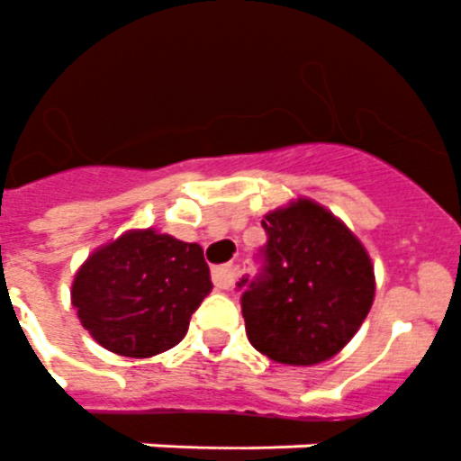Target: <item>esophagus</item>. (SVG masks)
<instances>
[{"label": "esophagus", "mask_w": 461, "mask_h": 461, "mask_svg": "<svg viewBox=\"0 0 461 461\" xmlns=\"http://www.w3.org/2000/svg\"><path fill=\"white\" fill-rule=\"evenodd\" d=\"M212 281L219 290H228L235 283V267L233 264H223L212 271Z\"/></svg>", "instance_id": "esophagus-1"}]
</instances>
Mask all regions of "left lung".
Wrapping results in <instances>:
<instances>
[{
  "mask_svg": "<svg viewBox=\"0 0 461 461\" xmlns=\"http://www.w3.org/2000/svg\"><path fill=\"white\" fill-rule=\"evenodd\" d=\"M261 226L268 235L267 268L242 293L249 342L278 364L329 362L374 304L369 252L333 212L309 197L268 212Z\"/></svg>",
  "mask_w": 461,
  "mask_h": 461,
  "instance_id": "left-lung-1",
  "label": "left lung"
}]
</instances>
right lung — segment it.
<instances>
[{
  "instance_id": "right-lung-1",
  "label": "right lung",
  "mask_w": 461,
  "mask_h": 461,
  "mask_svg": "<svg viewBox=\"0 0 461 461\" xmlns=\"http://www.w3.org/2000/svg\"><path fill=\"white\" fill-rule=\"evenodd\" d=\"M212 288L197 242L154 228H132L80 264L71 304L102 348L149 359L185 338L190 316Z\"/></svg>"
}]
</instances>
